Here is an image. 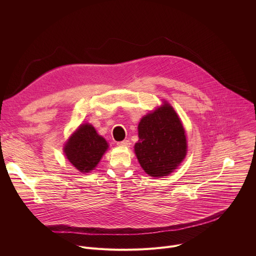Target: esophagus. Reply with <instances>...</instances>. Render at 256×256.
Masks as SVG:
<instances>
[{
    "instance_id": "esophagus-1",
    "label": "esophagus",
    "mask_w": 256,
    "mask_h": 256,
    "mask_svg": "<svg viewBox=\"0 0 256 256\" xmlns=\"http://www.w3.org/2000/svg\"><path fill=\"white\" fill-rule=\"evenodd\" d=\"M130 144V142L128 140H122V142H118V147H120V148H128Z\"/></svg>"
}]
</instances>
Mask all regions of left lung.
I'll return each instance as SVG.
<instances>
[{"mask_svg": "<svg viewBox=\"0 0 256 256\" xmlns=\"http://www.w3.org/2000/svg\"><path fill=\"white\" fill-rule=\"evenodd\" d=\"M136 158L144 172L153 177L170 174L186 155L184 128L168 104L144 116L138 124Z\"/></svg>", "mask_w": 256, "mask_h": 256, "instance_id": "obj_1", "label": "left lung"}]
</instances>
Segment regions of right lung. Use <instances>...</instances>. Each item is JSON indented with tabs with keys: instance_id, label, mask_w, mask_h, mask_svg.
Wrapping results in <instances>:
<instances>
[{
	"instance_id": "1",
	"label": "right lung",
	"mask_w": 256,
	"mask_h": 256,
	"mask_svg": "<svg viewBox=\"0 0 256 256\" xmlns=\"http://www.w3.org/2000/svg\"><path fill=\"white\" fill-rule=\"evenodd\" d=\"M108 148L107 142L88 124L80 126L64 146L68 160L80 172H90Z\"/></svg>"
}]
</instances>
